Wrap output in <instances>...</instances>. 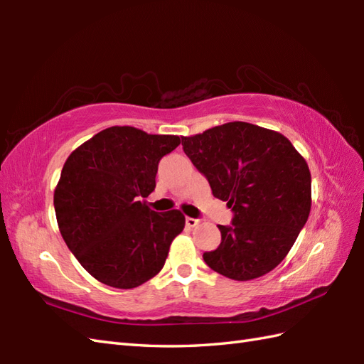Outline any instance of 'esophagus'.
I'll use <instances>...</instances> for the list:
<instances>
[{"label":"esophagus","mask_w":364,"mask_h":364,"mask_svg":"<svg viewBox=\"0 0 364 364\" xmlns=\"http://www.w3.org/2000/svg\"><path fill=\"white\" fill-rule=\"evenodd\" d=\"M200 223V219H194V218H186V225L188 227H196Z\"/></svg>","instance_id":"esophagus-1"}]
</instances>
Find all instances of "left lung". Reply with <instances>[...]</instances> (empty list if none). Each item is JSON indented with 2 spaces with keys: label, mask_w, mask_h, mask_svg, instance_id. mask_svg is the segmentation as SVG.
I'll list each match as a JSON object with an SVG mask.
<instances>
[{
  "label": "left lung",
  "mask_w": 364,
  "mask_h": 364,
  "mask_svg": "<svg viewBox=\"0 0 364 364\" xmlns=\"http://www.w3.org/2000/svg\"><path fill=\"white\" fill-rule=\"evenodd\" d=\"M183 150L233 211L222 241L203 259L215 272L245 282L270 272L288 255L311 210V173L283 134L230 122L181 137Z\"/></svg>",
  "instance_id": "obj_1"
}]
</instances>
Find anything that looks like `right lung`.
<instances>
[{
	"mask_svg": "<svg viewBox=\"0 0 364 364\" xmlns=\"http://www.w3.org/2000/svg\"><path fill=\"white\" fill-rule=\"evenodd\" d=\"M178 145V136L111 127L65 161L54 191L58 225L68 249L98 282L131 289L164 267L184 215L153 211L142 198L156 188L159 161Z\"/></svg>",
	"mask_w": 364,
	"mask_h": 364,
	"instance_id": "add662e5",
	"label": "right lung"
}]
</instances>
